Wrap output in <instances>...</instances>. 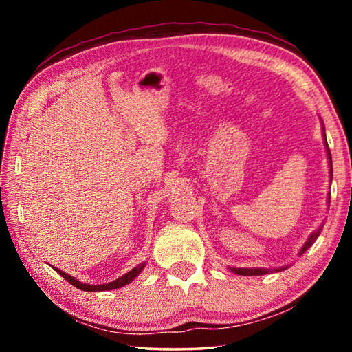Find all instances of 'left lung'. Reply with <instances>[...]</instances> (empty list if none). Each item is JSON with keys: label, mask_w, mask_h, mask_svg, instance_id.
<instances>
[{"label": "left lung", "mask_w": 352, "mask_h": 352, "mask_svg": "<svg viewBox=\"0 0 352 352\" xmlns=\"http://www.w3.org/2000/svg\"><path fill=\"white\" fill-rule=\"evenodd\" d=\"M324 140H326V135H324ZM326 147H327V157H329V164H331V182H332V157H331V151H329V146H327V142H326ZM318 236H320V230L317 231V233L309 237L306 245L301 248L300 254L305 253L306 250L312 245ZM231 270L237 273V275H243V276H254V275H264V273H269V270H265V269H231Z\"/></svg>", "instance_id": "obj_1"}]
</instances>
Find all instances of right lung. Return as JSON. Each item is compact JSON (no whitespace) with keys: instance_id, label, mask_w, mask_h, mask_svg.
Listing matches in <instances>:
<instances>
[{"instance_id":"1","label":"right lung","mask_w":352,"mask_h":352,"mask_svg":"<svg viewBox=\"0 0 352 352\" xmlns=\"http://www.w3.org/2000/svg\"><path fill=\"white\" fill-rule=\"evenodd\" d=\"M144 265H146L144 262H141V264H140L138 267H135V269H132V270H130L129 273H126V275H124V276L118 278L116 281L109 283V284H100V285L83 284V283H80V281H77V279H74L73 276L67 275V273H63L62 270H58V269H56V270L58 272V275H62L65 279H67V281H68L71 285H74V287L80 289V290H87V292H98V290H111V289H119V287H122V285L129 284L130 281H133V279L140 275L141 270L144 269Z\"/></svg>"}]
</instances>
